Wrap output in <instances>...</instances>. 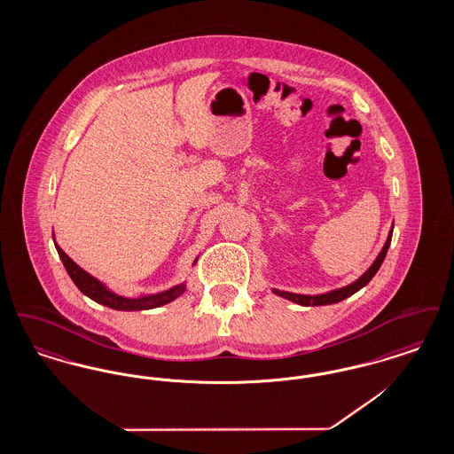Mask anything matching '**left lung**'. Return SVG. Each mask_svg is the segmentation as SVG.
<instances>
[{
	"label": "left lung",
	"instance_id": "obj_1",
	"mask_svg": "<svg viewBox=\"0 0 454 454\" xmlns=\"http://www.w3.org/2000/svg\"><path fill=\"white\" fill-rule=\"evenodd\" d=\"M391 235H393V226L389 230L388 238H387V243H385L383 250L380 252V255L372 262V265L367 269L366 272L357 281H354L352 284H348V286H344L340 289L328 291L325 294H315V296H311V294H296V293H287V291H279V289H272V293L281 296L284 300H289V301L301 304V306H324V304H333V302L342 301V300H346L348 296H352L354 293H357L359 289H363L367 282L374 278V274L380 270L383 260L387 257V252H388Z\"/></svg>",
	"mask_w": 454,
	"mask_h": 454
}]
</instances>
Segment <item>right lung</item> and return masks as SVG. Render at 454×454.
<instances>
[{
    "label": "right lung",
    "mask_w": 454,
    "mask_h": 454,
    "mask_svg": "<svg viewBox=\"0 0 454 454\" xmlns=\"http://www.w3.org/2000/svg\"><path fill=\"white\" fill-rule=\"evenodd\" d=\"M56 250L59 254V259L63 260L65 269L69 274V278L76 284V287L88 296L93 301L100 302L104 306H108L112 309H121V311H139V309H152L163 306L167 302L176 300L180 294H184L185 291V284H178L168 291L158 293V294H146V296H139V298H124L115 294L114 291H110L106 284L95 279L93 276H90L87 270H83L78 263H74L73 260L66 255L61 250V247L54 241ZM197 262V260H195ZM194 262V263H195Z\"/></svg>",
    "instance_id": "right-lung-1"
}]
</instances>
